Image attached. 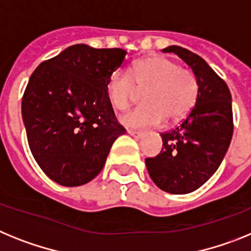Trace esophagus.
<instances>
[{"label":"esophagus","instance_id":"obj_1","mask_svg":"<svg viewBox=\"0 0 251 251\" xmlns=\"http://www.w3.org/2000/svg\"><path fill=\"white\" fill-rule=\"evenodd\" d=\"M128 135H131L132 138L135 139H141L144 136V132L141 131H135V130H127Z\"/></svg>","mask_w":251,"mask_h":251}]
</instances>
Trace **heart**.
<instances>
[{
    "label": "heart",
    "instance_id": "b5f03b06",
    "mask_svg": "<svg viewBox=\"0 0 251 251\" xmlns=\"http://www.w3.org/2000/svg\"><path fill=\"white\" fill-rule=\"evenodd\" d=\"M131 76L127 72L117 69L110 74L106 84L108 100L117 110L128 107L136 96V89L145 91V103L120 117V123L126 127L158 125L164 117L168 121H179L191 112L197 101L196 78L165 56L152 55L135 62Z\"/></svg>",
    "mask_w": 251,
    "mask_h": 251
}]
</instances>
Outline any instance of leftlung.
I'll list each match as a JSON object with an SVG mask.
<instances>
[{
  "label": "left lung",
  "instance_id": "1",
  "mask_svg": "<svg viewBox=\"0 0 251 251\" xmlns=\"http://www.w3.org/2000/svg\"><path fill=\"white\" fill-rule=\"evenodd\" d=\"M174 53L186 63L198 84L195 107L178 127L160 134L162 151L145 159L152 182L162 191L186 195L203 186L219 169L230 147L234 124L227 84L197 54L178 45Z\"/></svg>",
  "mask_w": 251,
  "mask_h": 251
}]
</instances>
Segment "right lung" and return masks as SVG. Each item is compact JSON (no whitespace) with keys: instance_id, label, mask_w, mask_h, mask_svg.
Masks as SVG:
<instances>
[{"instance_id":"right-lung-1","label":"right lung","mask_w":251,"mask_h":251,"mask_svg":"<svg viewBox=\"0 0 251 251\" xmlns=\"http://www.w3.org/2000/svg\"><path fill=\"white\" fill-rule=\"evenodd\" d=\"M127 51L75 44L41 63L21 103L30 150L50 179L65 187L91 182L112 144L126 132L106 93Z\"/></svg>"}]
</instances>
